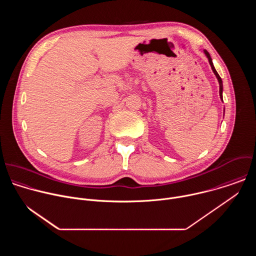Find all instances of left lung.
<instances>
[{
    "label": "left lung",
    "instance_id": "left-lung-1",
    "mask_svg": "<svg viewBox=\"0 0 256 256\" xmlns=\"http://www.w3.org/2000/svg\"><path fill=\"white\" fill-rule=\"evenodd\" d=\"M204 54L206 56V58H208V62H210V68H212V72H214V74L216 75V79H218V85H220V98L223 100V82H222V79H221L220 76H218V74L216 72V68H214V64H212V58H210V54H208L206 50H204Z\"/></svg>",
    "mask_w": 256,
    "mask_h": 256
}]
</instances>
